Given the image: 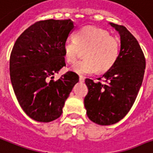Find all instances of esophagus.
<instances>
[{
  "instance_id": "34e87169",
  "label": "esophagus",
  "mask_w": 153,
  "mask_h": 153,
  "mask_svg": "<svg viewBox=\"0 0 153 153\" xmlns=\"http://www.w3.org/2000/svg\"><path fill=\"white\" fill-rule=\"evenodd\" d=\"M84 78H83V77L82 76H79V82H84Z\"/></svg>"
}]
</instances>
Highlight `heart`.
I'll list each match as a JSON object with an SVG mask.
<instances>
[{
    "label": "heart",
    "instance_id": "b5f03b06",
    "mask_svg": "<svg viewBox=\"0 0 153 153\" xmlns=\"http://www.w3.org/2000/svg\"><path fill=\"white\" fill-rule=\"evenodd\" d=\"M62 50L64 58L70 63L76 61L80 51L85 50L84 60L77 62L71 70L79 75H86L111 68L118 58L120 44L106 30L86 26L74 33V39H66Z\"/></svg>",
    "mask_w": 153,
    "mask_h": 153
}]
</instances>
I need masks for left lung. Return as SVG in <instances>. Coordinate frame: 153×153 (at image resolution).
Segmentation results:
<instances>
[{"mask_svg":"<svg viewBox=\"0 0 153 153\" xmlns=\"http://www.w3.org/2000/svg\"><path fill=\"white\" fill-rule=\"evenodd\" d=\"M109 25L120 36L117 60L102 76L105 83L85 80L88 88L84 99L87 115L100 125L114 124L128 114L141 87L145 70L144 53L136 38L123 25Z\"/></svg>","mask_w":153,"mask_h":153,"instance_id":"obj_1","label":"left lung"}]
</instances>
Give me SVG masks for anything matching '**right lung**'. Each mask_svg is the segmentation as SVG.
Here are the masks:
<instances>
[{
    "label": "right lung",
    "instance_id": "add662e5",
    "mask_svg": "<svg viewBox=\"0 0 153 153\" xmlns=\"http://www.w3.org/2000/svg\"><path fill=\"white\" fill-rule=\"evenodd\" d=\"M74 27L71 19L40 21L22 33L13 47L12 86L20 106L34 120L47 123L60 117L79 82L73 71L53 80V74L66 66L62 45Z\"/></svg>",
    "mask_w": 153,
    "mask_h": 153
}]
</instances>
